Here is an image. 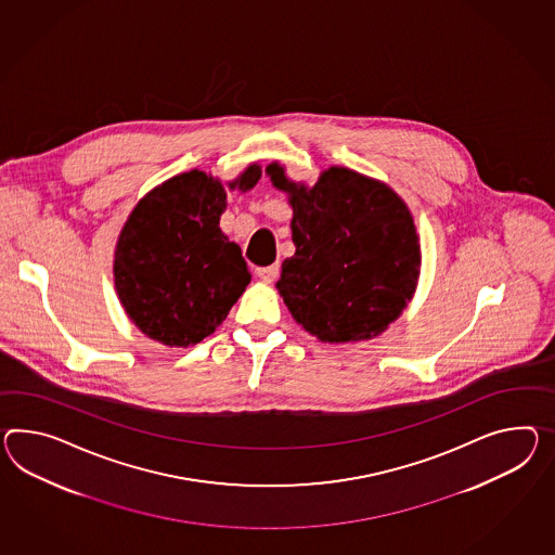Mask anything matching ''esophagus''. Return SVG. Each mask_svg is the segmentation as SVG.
Returning <instances> with one entry per match:
<instances>
[{
  "mask_svg": "<svg viewBox=\"0 0 555 555\" xmlns=\"http://www.w3.org/2000/svg\"><path fill=\"white\" fill-rule=\"evenodd\" d=\"M257 276L264 283H274L279 276V264H271V267H260L257 269Z\"/></svg>",
  "mask_w": 555,
  "mask_h": 555,
  "instance_id": "esophagus-1",
  "label": "esophagus"
}]
</instances>
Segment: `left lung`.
Here are the masks:
<instances>
[{
    "label": "left lung",
    "mask_w": 555,
    "mask_h": 555,
    "mask_svg": "<svg viewBox=\"0 0 555 555\" xmlns=\"http://www.w3.org/2000/svg\"><path fill=\"white\" fill-rule=\"evenodd\" d=\"M293 206L295 255L283 262L279 295L298 325L323 343L377 337L403 312L420 279L413 217L385 182L331 166L314 186L267 166Z\"/></svg>",
    "instance_id": "left-lung-1"
}]
</instances>
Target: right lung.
<instances>
[{"mask_svg": "<svg viewBox=\"0 0 555 555\" xmlns=\"http://www.w3.org/2000/svg\"><path fill=\"white\" fill-rule=\"evenodd\" d=\"M250 164L227 184L253 189ZM227 189L201 170L150 190L124 224L114 253V284L124 311L146 337L189 347L212 335L250 283L241 246L218 227Z\"/></svg>", "mask_w": 555, "mask_h": 555, "instance_id": "obj_1", "label": "right lung"}]
</instances>
